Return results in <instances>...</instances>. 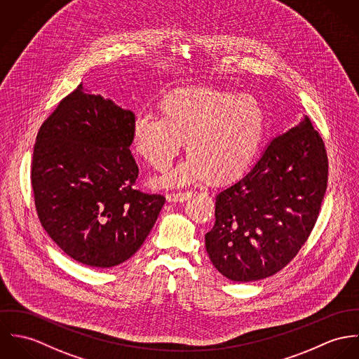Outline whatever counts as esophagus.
Returning <instances> with one entry per match:
<instances>
[{
	"instance_id": "obj_1",
	"label": "esophagus",
	"mask_w": 359,
	"mask_h": 359,
	"mask_svg": "<svg viewBox=\"0 0 359 359\" xmlns=\"http://www.w3.org/2000/svg\"><path fill=\"white\" fill-rule=\"evenodd\" d=\"M191 197V193L187 191V193H183V191H179V193H169L168 194V199L169 201H186Z\"/></svg>"
}]
</instances>
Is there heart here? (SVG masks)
Segmentation results:
<instances>
[{
	"instance_id": "b5f03b06",
	"label": "heart",
	"mask_w": 359,
	"mask_h": 359,
	"mask_svg": "<svg viewBox=\"0 0 359 359\" xmlns=\"http://www.w3.org/2000/svg\"><path fill=\"white\" fill-rule=\"evenodd\" d=\"M160 117L139 116L133 147L156 170H166L186 139L190 156L168 182L208 177L210 184L231 183L255 160L266 130V111L257 97L216 86H186L165 93Z\"/></svg>"
}]
</instances>
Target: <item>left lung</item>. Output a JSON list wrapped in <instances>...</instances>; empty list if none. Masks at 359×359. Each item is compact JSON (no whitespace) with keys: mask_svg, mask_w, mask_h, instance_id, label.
Here are the masks:
<instances>
[{"mask_svg":"<svg viewBox=\"0 0 359 359\" xmlns=\"http://www.w3.org/2000/svg\"><path fill=\"white\" fill-rule=\"evenodd\" d=\"M327 168L310 118L276 137L242 179L216 196V223L205 246L217 271L249 282L286 267L317 223Z\"/></svg>","mask_w":359,"mask_h":359,"instance_id":"1","label":"left lung"}]
</instances>
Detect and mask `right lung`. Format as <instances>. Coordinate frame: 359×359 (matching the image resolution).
I'll list each match as a JSON object with an SVG mask.
<instances>
[{"mask_svg":"<svg viewBox=\"0 0 359 359\" xmlns=\"http://www.w3.org/2000/svg\"><path fill=\"white\" fill-rule=\"evenodd\" d=\"M133 123L132 111L79 85L37 135L32 187L41 226L67 256L90 267L133 256L165 203L135 186Z\"/></svg>","mask_w":359,"mask_h":359,"instance_id":"1","label":"right lung"}]
</instances>
